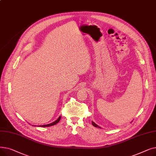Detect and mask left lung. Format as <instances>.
Listing matches in <instances>:
<instances>
[{
	"instance_id": "left-lung-1",
	"label": "left lung",
	"mask_w": 156,
	"mask_h": 156,
	"mask_svg": "<svg viewBox=\"0 0 156 156\" xmlns=\"http://www.w3.org/2000/svg\"><path fill=\"white\" fill-rule=\"evenodd\" d=\"M92 125H93V126H94L95 127H97V128H100V127H99V126H98L97 125H96V124L95 123V122H93V121H92Z\"/></svg>"
}]
</instances>
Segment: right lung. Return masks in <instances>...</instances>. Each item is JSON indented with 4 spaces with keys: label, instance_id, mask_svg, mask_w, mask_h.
<instances>
[{
    "label": "right lung",
    "instance_id": "1",
    "mask_svg": "<svg viewBox=\"0 0 156 156\" xmlns=\"http://www.w3.org/2000/svg\"><path fill=\"white\" fill-rule=\"evenodd\" d=\"M61 116L59 117V118L57 119L56 121H55L54 122H52V123H50V124H48V125H41V126H41V127H48V126H53V125H56L57 122H59V121H60V119H61Z\"/></svg>",
    "mask_w": 156,
    "mask_h": 156
}]
</instances>
